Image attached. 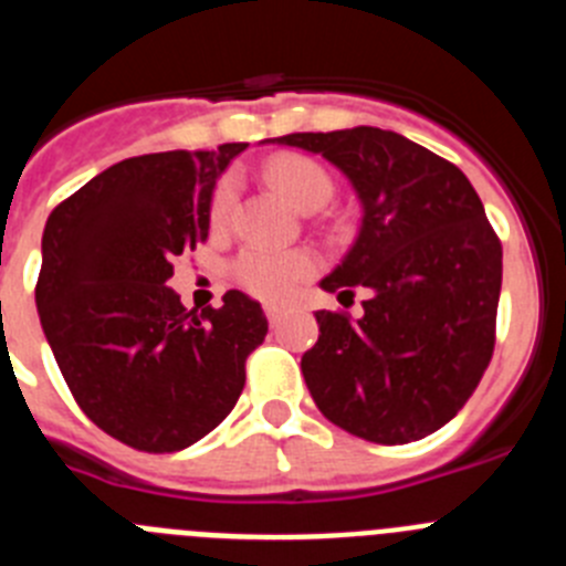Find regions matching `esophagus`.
I'll use <instances>...</instances> for the list:
<instances>
[{
	"label": "esophagus",
	"instance_id": "34e87169",
	"mask_svg": "<svg viewBox=\"0 0 566 566\" xmlns=\"http://www.w3.org/2000/svg\"><path fill=\"white\" fill-rule=\"evenodd\" d=\"M283 314H286V306H277V303H269L266 306V317L272 326H277L280 319H283Z\"/></svg>",
	"mask_w": 566,
	"mask_h": 566
}]
</instances>
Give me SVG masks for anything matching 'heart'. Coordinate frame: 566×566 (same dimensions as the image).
<instances>
[{
  "label": "heart",
  "instance_id": "obj_1",
  "mask_svg": "<svg viewBox=\"0 0 566 566\" xmlns=\"http://www.w3.org/2000/svg\"><path fill=\"white\" fill-rule=\"evenodd\" d=\"M266 178L292 207L308 209L328 203L334 192L332 175L306 155H277L266 167ZM232 207V184H221L214 192L212 218L221 223ZM317 260L308 252H280L269 247H249L234 263V277L247 292L263 300H286L300 280L314 274Z\"/></svg>",
  "mask_w": 566,
  "mask_h": 566
}]
</instances>
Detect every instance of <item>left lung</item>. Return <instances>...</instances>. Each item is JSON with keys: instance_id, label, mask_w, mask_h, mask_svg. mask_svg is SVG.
Returning a JSON list of instances; mask_svg holds the SVG:
<instances>
[{"instance_id": "obj_1", "label": "left lung", "mask_w": 566, "mask_h": 566, "mask_svg": "<svg viewBox=\"0 0 566 566\" xmlns=\"http://www.w3.org/2000/svg\"><path fill=\"white\" fill-rule=\"evenodd\" d=\"M323 155L354 187L363 221L326 292L368 289L363 317L317 312L300 359L328 422L377 444L451 422L493 357L502 243L464 172L379 127L266 138Z\"/></svg>"}]
</instances>
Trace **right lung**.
I'll return each instance as SVG.
<instances>
[{
	"mask_svg": "<svg viewBox=\"0 0 566 566\" xmlns=\"http://www.w3.org/2000/svg\"><path fill=\"white\" fill-rule=\"evenodd\" d=\"M249 144L172 149L98 172L50 212L36 308L78 408L118 442L184 451L214 431L269 332L249 294L187 312L172 258L209 234L214 184Z\"/></svg>",
	"mask_w": 566,
	"mask_h": 566,
	"instance_id": "1",
	"label": "right lung"
}]
</instances>
